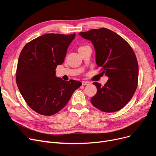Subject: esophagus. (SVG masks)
<instances>
[{"label":"esophagus","mask_w":156,"mask_h":156,"mask_svg":"<svg viewBox=\"0 0 156 156\" xmlns=\"http://www.w3.org/2000/svg\"><path fill=\"white\" fill-rule=\"evenodd\" d=\"M91 84V83H90L89 81H83V82H82V85H90Z\"/></svg>","instance_id":"1"}]
</instances>
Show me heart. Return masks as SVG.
Returning <instances> with one entry per match:
<instances>
[{
    "mask_svg": "<svg viewBox=\"0 0 156 156\" xmlns=\"http://www.w3.org/2000/svg\"><path fill=\"white\" fill-rule=\"evenodd\" d=\"M83 47H85V46H83ZM81 47H80V48H81Z\"/></svg>",
    "mask_w": 156,
    "mask_h": 156,
    "instance_id": "1",
    "label": "heart"
}]
</instances>
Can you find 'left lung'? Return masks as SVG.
<instances>
[{
  "label": "left lung",
  "instance_id": "left-lung-1",
  "mask_svg": "<svg viewBox=\"0 0 156 156\" xmlns=\"http://www.w3.org/2000/svg\"><path fill=\"white\" fill-rule=\"evenodd\" d=\"M79 35L91 41L97 66L109 78L104 86L93 84L97 92L92 97V105L102 111L116 112L132 99L138 84V65L132 47L114 31L107 28L93 29Z\"/></svg>",
  "mask_w": 156,
  "mask_h": 156
}]
</instances>
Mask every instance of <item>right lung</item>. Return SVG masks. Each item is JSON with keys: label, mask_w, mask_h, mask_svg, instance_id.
Segmentation results:
<instances>
[{"label": "right lung", "mask_w": 156, "mask_h": 156, "mask_svg": "<svg viewBox=\"0 0 156 156\" xmlns=\"http://www.w3.org/2000/svg\"><path fill=\"white\" fill-rule=\"evenodd\" d=\"M75 35L45 34L28 43L20 53L16 83L30 108L40 114L51 116L58 112L82 85L55 75L57 65L63 63Z\"/></svg>", "instance_id": "add662e5"}]
</instances>
